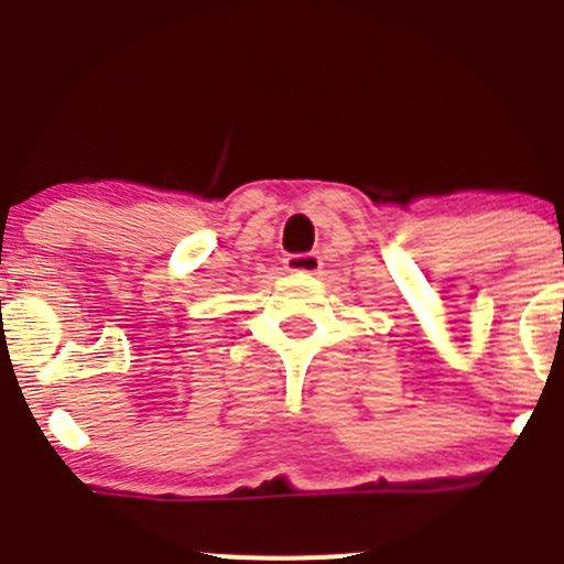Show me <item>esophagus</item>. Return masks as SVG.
<instances>
[{
    "label": "esophagus",
    "mask_w": 564,
    "mask_h": 564,
    "mask_svg": "<svg viewBox=\"0 0 564 564\" xmlns=\"http://www.w3.org/2000/svg\"><path fill=\"white\" fill-rule=\"evenodd\" d=\"M286 270L297 272V275H316L322 270V256L318 253H292L286 256Z\"/></svg>",
    "instance_id": "34e87169"
}]
</instances>
